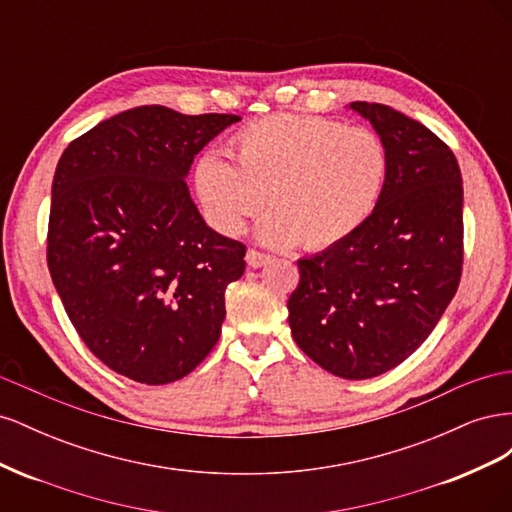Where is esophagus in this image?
<instances>
[{
	"instance_id": "obj_1",
	"label": "esophagus",
	"mask_w": 512,
	"mask_h": 512,
	"mask_svg": "<svg viewBox=\"0 0 512 512\" xmlns=\"http://www.w3.org/2000/svg\"><path fill=\"white\" fill-rule=\"evenodd\" d=\"M245 260L247 265H250L252 269H258V267H265L271 262V256L265 254V252H258V250H247L245 254Z\"/></svg>"
}]
</instances>
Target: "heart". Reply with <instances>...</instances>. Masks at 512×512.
I'll return each mask as SVG.
<instances>
[{
    "instance_id": "1",
    "label": "heart",
    "mask_w": 512,
    "mask_h": 512,
    "mask_svg": "<svg viewBox=\"0 0 512 512\" xmlns=\"http://www.w3.org/2000/svg\"><path fill=\"white\" fill-rule=\"evenodd\" d=\"M230 164L205 151L194 166V188L207 220L237 237L265 209L258 235L273 247L303 241L324 250L354 235L376 211L389 177V151L369 128L342 121L275 113L232 136Z\"/></svg>"
}]
</instances>
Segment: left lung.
<instances>
[{
  "label": "left lung",
  "mask_w": 512,
  "mask_h": 512,
  "mask_svg": "<svg viewBox=\"0 0 512 512\" xmlns=\"http://www.w3.org/2000/svg\"><path fill=\"white\" fill-rule=\"evenodd\" d=\"M389 151L369 220L301 258L288 299L297 346L333 376L384 374L421 346L455 297L463 265V185L455 153L391 106L352 102Z\"/></svg>",
  "instance_id": "left-lung-1"
}]
</instances>
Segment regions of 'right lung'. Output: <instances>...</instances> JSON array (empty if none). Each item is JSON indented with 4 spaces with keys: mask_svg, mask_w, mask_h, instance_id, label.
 Returning <instances> with one entry per match:
<instances>
[{
    "mask_svg": "<svg viewBox=\"0 0 512 512\" xmlns=\"http://www.w3.org/2000/svg\"><path fill=\"white\" fill-rule=\"evenodd\" d=\"M237 115L136 106L61 153L46 262L76 333L143 384L188 376L220 339L245 245L209 228L185 177Z\"/></svg>",
    "mask_w": 512,
    "mask_h": 512,
    "instance_id": "right-lung-1",
    "label": "right lung"
}]
</instances>
